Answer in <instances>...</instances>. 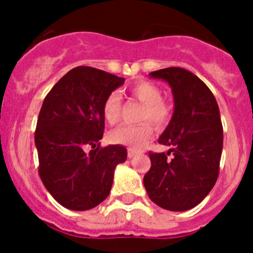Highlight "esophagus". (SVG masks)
Returning <instances> with one entry per match:
<instances>
[{
    "mask_svg": "<svg viewBox=\"0 0 253 253\" xmlns=\"http://www.w3.org/2000/svg\"><path fill=\"white\" fill-rule=\"evenodd\" d=\"M137 153H138V152L135 151V149L128 148V157H129V158L134 157V156H137Z\"/></svg>",
    "mask_w": 253,
    "mask_h": 253,
    "instance_id": "34e87169",
    "label": "esophagus"
}]
</instances>
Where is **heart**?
<instances>
[{
	"label": "heart",
	"instance_id": "heart-1",
	"mask_svg": "<svg viewBox=\"0 0 253 253\" xmlns=\"http://www.w3.org/2000/svg\"><path fill=\"white\" fill-rule=\"evenodd\" d=\"M130 96L143 105L139 113L142 123L137 125H123L109 134V140L115 144H124L139 148L151 138L152 124L161 129L166 126L171 118V109L163 101L162 90L157 84L148 81H139L130 87ZM122 113V96L119 92H111L107 96L102 106V114L109 124L114 125L119 122ZM147 122H146L145 120ZM149 121L151 122L149 123Z\"/></svg>",
	"mask_w": 253,
	"mask_h": 253
}]
</instances>
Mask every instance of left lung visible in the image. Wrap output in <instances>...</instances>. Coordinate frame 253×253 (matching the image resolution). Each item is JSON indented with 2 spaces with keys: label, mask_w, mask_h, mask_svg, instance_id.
<instances>
[{
  "label": "left lung",
  "mask_w": 253,
  "mask_h": 253,
  "mask_svg": "<svg viewBox=\"0 0 253 253\" xmlns=\"http://www.w3.org/2000/svg\"><path fill=\"white\" fill-rule=\"evenodd\" d=\"M151 77L169 82L175 111L158 139L171 149L149 152L151 169L143 184L154 204L184 211L204 200L219 176L223 148L219 107L209 87L187 69L169 67L154 71Z\"/></svg>",
  "instance_id": "left-lung-1"
}]
</instances>
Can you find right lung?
I'll return each mask as SVG.
<instances>
[{
    "label": "right lung",
    "instance_id": "right-lung-1",
    "mask_svg": "<svg viewBox=\"0 0 253 253\" xmlns=\"http://www.w3.org/2000/svg\"><path fill=\"white\" fill-rule=\"evenodd\" d=\"M123 84L124 78L80 66L60 78L44 99L35 129L38 172L50 195L67 209L88 210L104 202L116 165L126 160L125 147L100 146L102 106Z\"/></svg>",
    "mask_w": 253,
    "mask_h": 253
}]
</instances>
